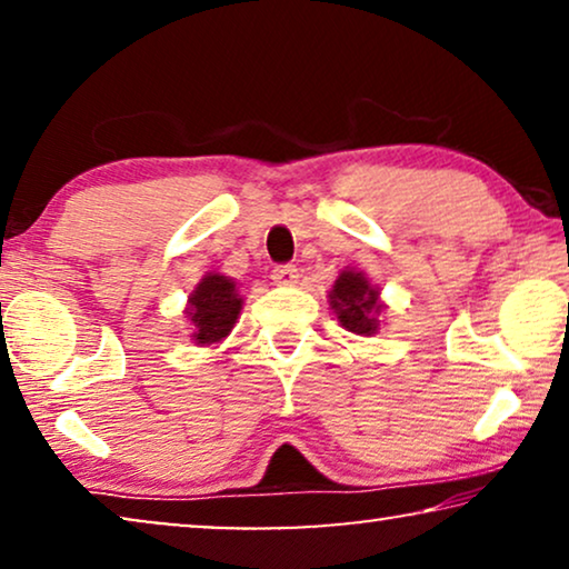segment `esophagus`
Returning a JSON list of instances; mask_svg holds the SVG:
<instances>
[{"label": "esophagus", "instance_id": "34e87169", "mask_svg": "<svg viewBox=\"0 0 569 569\" xmlns=\"http://www.w3.org/2000/svg\"><path fill=\"white\" fill-rule=\"evenodd\" d=\"M271 279L279 287H292L298 284V269L290 267V263H284V267H274V271H271Z\"/></svg>", "mask_w": 569, "mask_h": 569}]
</instances>
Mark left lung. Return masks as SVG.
I'll return each mask as SVG.
<instances>
[{
  "mask_svg": "<svg viewBox=\"0 0 569 569\" xmlns=\"http://www.w3.org/2000/svg\"><path fill=\"white\" fill-rule=\"evenodd\" d=\"M329 308L337 316L341 329L357 337H376L380 331V316L386 302L380 300V287L372 284L365 271L352 267L341 269L329 290Z\"/></svg>",
  "mask_w": 569,
  "mask_h": 569,
  "instance_id": "left-lung-1",
  "label": "left lung"
}]
</instances>
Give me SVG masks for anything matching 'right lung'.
Listing matches in <instances>:
<instances>
[{
    "mask_svg": "<svg viewBox=\"0 0 569 569\" xmlns=\"http://www.w3.org/2000/svg\"><path fill=\"white\" fill-rule=\"evenodd\" d=\"M240 310H243V295L238 292L236 279L224 277L220 271H207L191 290L189 302L183 308L193 345H220L224 337H230L232 326L238 323Z\"/></svg>",
    "mask_w": 569,
    "mask_h": 569,
    "instance_id": "obj_1",
    "label": "right lung"
}]
</instances>
